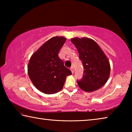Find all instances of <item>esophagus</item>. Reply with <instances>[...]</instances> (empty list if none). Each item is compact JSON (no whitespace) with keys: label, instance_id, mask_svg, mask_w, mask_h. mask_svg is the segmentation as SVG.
I'll list each match as a JSON object with an SVG mask.
<instances>
[{"label":"esophagus","instance_id":"obj_1","mask_svg":"<svg viewBox=\"0 0 132 132\" xmlns=\"http://www.w3.org/2000/svg\"><path fill=\"white\" fill-rule=\"evenodd\" d=\"M70 69V70L71 71V73H72L73 74V73H74V68H73V67L71 66Z\"/></svg>","mask_w":132,"mask_h":132}]
</instances>
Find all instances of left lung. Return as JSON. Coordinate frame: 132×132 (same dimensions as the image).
I'll list each match as a JSON object with an SVG mask.
<instances>
[{
    "instance_id": "8db88e82",
    "label": "left lung",
    "mask_w": 132,
    "mask_h": 132,
    "mask_svg": "<svg viewBox=\"0 0 132 132\" xmlns=\"http://www.w3.org/2000/svg\"><path fill=\"white\" fill-rule=\"evenodd\" d=\"M70 40L76 47L84 67L82 79L77 81L79 87L86 92L101 88L108 81L111 71L109 61L103 51L88 38L76 37Z\"/></svg>"
}]
</instances>
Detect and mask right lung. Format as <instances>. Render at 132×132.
I'll list each match as a JSON object with an SVG mask.
<instances>
[{
  "label": "right lung",
  "instance_id": "1",
  "mask_svg": "<svg viewBox=\"0 0 132 132\" xmlns=\"http://www.w3.org/2000/svg\"><path fill=\"white\" fill-rule=\"evenodd\" d=\"M66 40L64 37L51 38L31 56L28 74L39 91L46 94L57 93L63 88L68 76L71 72L58 56Z\"/></svg>",
  "mask_w": 132,
  "mask_h": 132
}]
</instances>
